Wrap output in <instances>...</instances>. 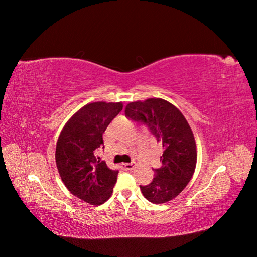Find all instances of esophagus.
<instances>
[{
  "label": "esophagus",
  "mask_w": 257,
  "mask_h": 257,
  "mask_svg": "<svg viewBox=\"0 0 257 257\" xmlns=\"http://www.w3.org/2000/svg\"><path fill=\"white\" fill-rule=\"evenodd\" d=\"M134 166H135V163H123V164H121V167L125 170L133 169Z\"/></svg>",
  "instance_id": "1"
}]
</instances>
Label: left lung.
Returning a JSON list of instances; mask_svg holds the SVG:
<instances>
[{"label": "left lung", "instance_id": "8db88e82", "mask_svg": "<svg viewBox=\"0 0 257 257\" xmlns=\"http://www.w3.org/2000/svg\"><path fill=\"white\" fill-rule=\"evenodd\" d=\"M125 115L146 124L164 147L162 166L154 169L152 182L141 185V191L150 203H167L183 191L195 172L196 144L189 123L176 106L162 98L132 102L125 107Z\"/></svg>", "mask_w": 257, "mask_h": 257}]
</instances>
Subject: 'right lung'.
I'll list each match as a JSON object with an SVG mask.
<instances>
[{
	"instance_id": "obj_1",
	"label": "right lung",
	"mask_w": 257,
	"mask_h": 257,
	"mask_svg": "<svg viewBox=\"0 0 257 257\" xmlns=\"http://www.w3.org/2000/svg\"><path fill=\"white\" fill-rule=\"evenodd\" d=\"M122 108L120 102L85 105L66 122L58 139L56 163L62 181L90 205L109 199L116 182L118 170L108 168L95 151L104 148V132Z\"/></svg>"
}]
</instances>
